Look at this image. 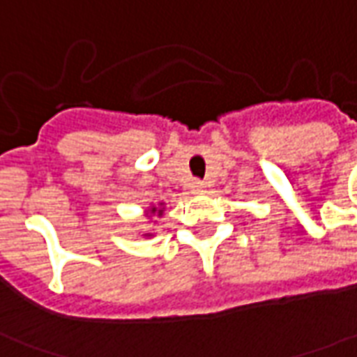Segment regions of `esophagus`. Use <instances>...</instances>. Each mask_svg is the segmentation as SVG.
Wrapping results in <instances>:
<instances>
[{"mask_svg": "<svg viewBox=\"0 0 357 357\" xmlns=\"http://www.w3.org/2000/svg\"><path fill=\"white\" fill-rule=\"evenodd\" d=\"M204 183H200V181H194L192 184H190V190H192V194H202L204 192Z\"/></svg>", "mask_w": 357, "mask_h": 357, "instance_id": "1", "label": "esophagus"}]
</instances>
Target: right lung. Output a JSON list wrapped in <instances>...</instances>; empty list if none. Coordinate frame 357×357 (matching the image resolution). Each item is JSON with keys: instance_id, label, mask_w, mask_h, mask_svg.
Returning a JSON list of instances; mask_svg holds the SVG:
<instances>
[{"instance_id": "1", "label": "right lung", "mask_w": 357, "mask_h": 357, "mask_svg": "<svg viewBox=\"0 0 357 357\" xmlns=\"http://www.w3.org/2000/svg\"><path fill=\"white\" fill-rule=\"evenodd\" d=\"M149 213H157V215H163V208H151V210H149ZM147 237H149V233H146Z\"/></svg>"}]
</instances>
